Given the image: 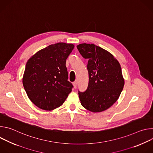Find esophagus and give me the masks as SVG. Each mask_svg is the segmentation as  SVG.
<instances>
[{
	"mask_svg": "<svg viewBox=\"0 0 153 153\" xmlns=\"http://www.w3.org/2000/svg\"><path fill=\"white\" fill-rule=\"evenodd\" d=\"M77 81H75V82H74L73 83V86H74V88L75 89L77 88Z\"/></svg>",
	"mask_w": 153,
	"mask_h": 153,
	"instance_id": "obj_1",
	"label": "esophagus"
}]
</instances>
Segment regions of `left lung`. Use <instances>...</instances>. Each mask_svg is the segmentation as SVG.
<instances>
[{
	"instance_id": "1",
	"label": "left lung",
	"mask_w": 153,
	"mask_h": 153,
	"mask_svg": "<svg viewBox=\"0 0 153 153\" xmlns=\"http://www.w3.org/2000/svg\"><path fill=\"white\" fill-rule=\"evenodd\" d=\"M77 48L83 58L88 59V88L78 93L81 105L91 112L105 111L117 100L123 90L120 65L113 54L94 44L81 43Z\"/></svg>"
}]
</instances>
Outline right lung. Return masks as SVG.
Returning <instances> with one entry per match:
<instances>
[{
	"instance_id": "right-lung-1",
	"label": "right lung",
	"mask_w": 153,
	"mask_h": 153,
	"mask_svg": "<svg viewBox=\"0 0 153 153\" xmlns=\"http://www.w3.org/2000/svg\"><path fill=\"white\" fill-rule=\"evenodd\" d=\"M74 45L59 42L50 45L28 60L23 76V85L30 100L43 110L60 106L71 92L68 80L66 60Z\"/></svg>"
}]
</instances>
